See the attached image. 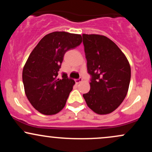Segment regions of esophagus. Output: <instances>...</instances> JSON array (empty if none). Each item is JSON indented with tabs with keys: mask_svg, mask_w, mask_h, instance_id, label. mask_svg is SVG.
I'll return each instance as SVG.
<instances>
[{
	"mask_svg": "<svg viewBox=\"0 0 152 152\" xmlns=\"http://www.w3.org/2000/svg\"><path fill=\"white\" fill-rule=\"evenodd\" d=\"M82 81H83V78H79L78 79L75 80V82H76V83H81V82H82Z\"/></svg>",
	"mask_w": 152,
	"mask_h": 152,
	"instance_id": "1",
	"label": "esophagus"
}]
</instances>
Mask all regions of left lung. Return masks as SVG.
Masks as SVG:
<instances>
[{
    "label": "left lung",
    "mask_w": 152,
    "mask_h": 152,
    "mask_svg": "<svg viewBox=\"0 0 152 152\" xmlns=\"http://www.w3.org/2000/svg\"><path fill=\"white\" fill-rule=\"evenodd\" d=\"M87 70L91 75L90 91L83 95L96 114L113 112L126 97L131 67L128 59L114 42L105 36L83 34Z\"/></svg>",
    "instance_id": "left-lung-1"
}]
</instances>
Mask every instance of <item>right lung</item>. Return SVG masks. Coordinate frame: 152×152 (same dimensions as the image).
<instances>
[{
	"label": "right lung",
	"instance_id": "right-lung-1",
	"mask_svg": "<svg viewBox=\"0 0 152 152\" xmlns=\"http://www.w3.org/2000/svg\"><path fill=\"white\" fill-rule=\"evenodd\" d=\"M80 34L56 31L46 35L38 42L23 69L26 97L34 107L44 115H53L64 109L75 81L58 72L67 50L79 46Z\"/></svg>",
	"mask_w": 152,
	"mask_h": 152
}]
</instances>
